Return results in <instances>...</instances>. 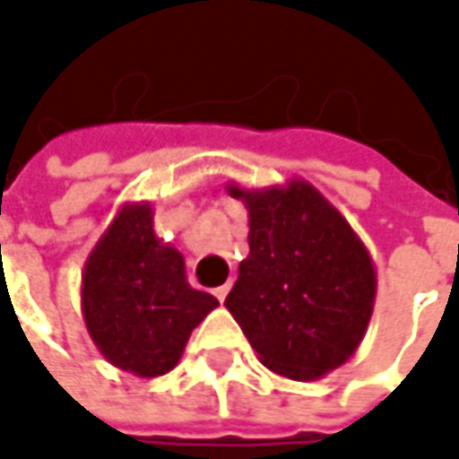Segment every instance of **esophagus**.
<instances>
[{
  "label": "esophagus",
  "instance_id": "esophagus-1",
  "mask_svg": "<svg viewBox=\"0 0 459 459\" xmlns=\"http://www.w3.org/2000/svg\"><path fill=\"white\" fill-rule=\"evenodd\" d=\"M230 286H232V283H224V286H220V289H214V296H217L220 301H224V299H227V293H230Z\"/></svg>",
  "mask_w": 459,
  "mask_h": 459
}]
</instances>
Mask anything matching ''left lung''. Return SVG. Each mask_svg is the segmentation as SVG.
<instances>
[{
	"label": "left lung",
	"instance_id": "left-lung-1",
	"mask_svg": "<svg viewBox=\"0 0 459 459\" xmlns=\"http://www.w3.org/2000/svg\"><path fill=\"white\" fill-rule=\"evenodd\" d=\"M227 194L247 209L250 253L224 307L268 370L325 378L368 332L378 289L373 257L304 178L265 188L227 184Z\"/></svg>",
	"mask_w": 459,
	"mask_h": 459
}]
</instances>
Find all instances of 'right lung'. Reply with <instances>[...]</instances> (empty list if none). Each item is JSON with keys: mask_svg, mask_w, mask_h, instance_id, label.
Returning <instances> with one entry per match:
<instances>
[{"mask_svg": "<svg viewBox=\"0 0 459 459\" xmlns=\"http://www.w3.org/2000/svg\"><path fill=\"white\" fill-rule=\"evenodd\" d=\"M151 202L119 206L81 273V314L97 350L119 370H173L194 326L220 301L186 281L184 255L155 235Z\"/></svg>", "mask_w": 459, "mask_h": 459, "instance_id": "obj_1", "label": "right lung"}]
</instances>
